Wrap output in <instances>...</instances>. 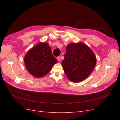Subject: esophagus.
<instances>
[{
  "label": "esophagus",
  "instance_id": "1",
  "mask_svg": "<svg viewBox=\"0 0 120 120\" xmlns=\"http://www.w3.org/2000/svg\"><path fill=\"white\" fill-rule=\"evenodd\" d=\"M57 60L59 61H60V56L57 57Z\"/></svg>",
  "mask_w": 120,
  "mask_h": 120
}]
</instances>
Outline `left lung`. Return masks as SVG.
<instances>
[{"label": "left lung", "instance_id": "obj_1", "mask_svg": "<svg viewBox=\"0 0 120 120\" xmlns=\"http://www.w3.org/2000/svg\"><path fill=\"white\" fill-rule=\"evenodd\" d=\"M96 62L95 53L86 45L82 42L71 43L66 48L62 67L69 80L79 82L90 75Z\"/></svg>", "mask_w": 120, "mask_h": 120}]
</instances>
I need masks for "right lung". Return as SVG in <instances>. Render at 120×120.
<instances>
[{
	"mask_svg": "<svg viewBox=\"0 0 120 120\" xmlns=\"http://www.w3.org/2000/svg\"><path fill=\"white\" fill-rule=\"evenodd\" d=\"M24 62L27 71L38 78L44 77L51 71L57 63V60L52 52L51 48L47 42H39L27 52Z\"/></svg>",
	"mask_w": 120,
	"mask_h": 120,
	"instance_id": "obj_1",
	"label": "right lung"
}]
</instances>
